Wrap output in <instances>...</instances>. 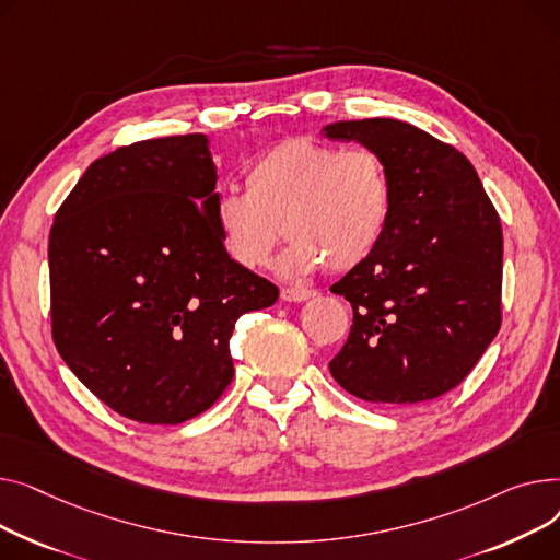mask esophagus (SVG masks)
I'll return each mask as SVG.
<instances>
[{
    "mask_svg": "<svg viewBox=\"0 0 560 560\" xmlns=\"http://www.w3.org/2000/svg\"><path fill=\"white\" fill-rule=\"evenodd\" d=\"M280 295L287 303H305V301L314 299L316 291L314 289H282Z\"/></svg>",
    "mask_w": 560,
    "mask_h": 560,
    "instance_id": "1",
    "label": "esophagus"
}]
</instances>
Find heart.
<instances>
[{"mask_svg":"<svg viewBox=\"0 0 560 560\" xmlns=\"http://www.w3.org/2000/svg\"><path fill=\"white\" fill-rule=\"evenodd\" d=\"M244 178L246 191L225 189L212 208L225 255L244 269L267 265L282 228L291 244L276 271L287 278L325 261L332 271L354 269L384 235L390 183L369 149L291 138L255 158Z\"/></svg>","mask_w":560,"mask_h":560,"instance_id":"obj_1","label":"heart"}]
</instances>
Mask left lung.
Wrapping results in <instances>:
<instances>
[{
  "label": "left lung",
  "mask_w": 560,
  "mask_h": 560,
  "mask_svg": "<svg viewBox=\"0 0 560 560\" xmlns=\"http://www.w3.org/2000/svg\"><path fill=\"white\" fill-rule=\"evenodd\" d=\"M323 136L380 155L390 183L380 244L332 287L354 316L330 373L366 402L434 400L500 330V217L472 162L413 124L350 119L325 124Z\"/></svg>",
  "instance_id": "left-lung-1"
}]
</instances>
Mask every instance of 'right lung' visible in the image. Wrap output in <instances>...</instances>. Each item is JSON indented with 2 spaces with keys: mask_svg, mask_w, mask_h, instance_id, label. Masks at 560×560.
Segmentation results:
<instances>
[{
  "mask_svg": "<svg viewBox=\"0 0 560 560\" xmlns=\"http://www.w3.org/2000/svg\"><path fill=\"white\" fill-rule=\"evenodd\" d=\"M203 133L94 160L49 235L54 341L113 411L147 424L203 413L233 380L230 337L278 287L235 265L212 221Z\"/></svg>",
  "mask_w": 560,
  "mask_h": 560,
  "instance_id": "obj_1",
  "label": "right lung"
}]
</instances>
